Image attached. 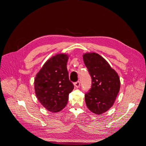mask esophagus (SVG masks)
<instances>
[{"mask_svg": "<svg viewBox=\"0 0 146 146\" xmlns=\"http://www.w3.org/2000/svg\"><path fill=\"white\" fill-rule=\"evenodd\" d=\"M74 85H75V86L76 88H79L80 87V82H79V81H77V82H75L74 83Z\"/></svg>", "mask_w": 146, "mask_h": 146, "instance_id": "1", "label": "esophagus"}]
</instances>
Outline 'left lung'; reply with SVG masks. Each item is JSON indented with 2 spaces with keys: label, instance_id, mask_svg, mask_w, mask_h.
<instances>
[{
  "label": "left lung",
  "instance_id": "left-lung-1",
  "mask_svg": "<svg viewBox=\"0 0 146 146\" xmlns=\"http://www.w3.org/2000/svg\"><path fill=\"white\" fill-rule=\"evenodd\" d=\"M83 60L91 77V88L85 94L86 106L95 114H102L113 105L120 90V78L97 53H85Z\"/></svg>",
  "mask_w": 146,
  "mask_h": 146
}]
</instances>
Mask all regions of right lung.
<instances>
[{
    "mask_svg": "<svg viewBox=\"0 0 146 146\" xmlns=\"http://www.w3.org/2000/svg\"><path fill=\"white\" fill-rule=\"evenodd\" d=\"M68 56L58 54L44 64L35 79V91L39 102L46 110L58 112L65 107L74 89L67 70Z\"/></svg>",
    "mask_w": 146,
    "mask_h": 146,
    "instance_id": "1",
    "label": "right lung"
}]
</instances>
